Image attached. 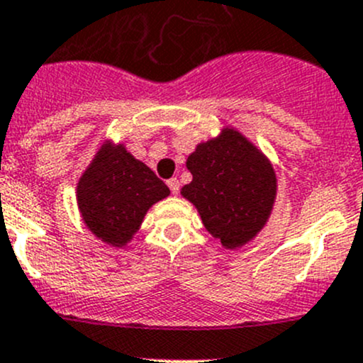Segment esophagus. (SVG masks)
Returning a JSON list of instances; mask_svg holds the SVG:
<instances>
[{"mask_svg": "<svg viewBox=\"0 0 363 363\" xmlns=\"http://www.w3.org/2000/svg\"><path fill=\"white\" fill-rule=\"evenodd\" d=\"M167 184H168V188H170V191L174 193V195H177V193H179V188H181V184H179L177 179H175V177L168 179Z\"/></svg>", "mask_w": 363, "mask_h": 363, "instance_id": "esophagus-1", "label": "esophagus"}]
</instances>
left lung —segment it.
Listing matches in <instances>:
<instances>
[{"instance_id": "obj_1", "label": "left lung", "mask_w": 363, "mask_h": 363, "mask_svg": "<svg viewBox=\"0 0 363 363\" xmlns=\"http://www.w3.org/2000/svg\"><path fill=\"white\" fill-rule=\"evenodd\" d=\"M193 181L182 196L199 208L205 228L225 247L251 240L269 219L276 199V174L265 156L239 131L200 144L186 161Z\"/></svg>"}]
</instances>
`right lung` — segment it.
<instances>
[{"label": "right lung", "mask_w": 363, "mask_h": 363, "mask_svg": "<svg viewBox=\"0 0 363 363\" xmlns=\"http://www.w3.org/2000/svg\"><path fill=\"white\" fill-rule=\"evenodd\" d=\"M170 189L123 145L105 144L77 186V202L87 228L111 246H126L152 203Z\"/></svg>", "instance_id": "right-lung-1"}]
</instances>
